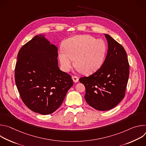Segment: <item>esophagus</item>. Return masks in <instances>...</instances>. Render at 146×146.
<instances>
[{
	"instance_id": "obj_1",
	"label": "esophagus",
	"mask_w": 146,
	"mask_h": 146,
	"mask_svg": "<svg viewBox=\"0 0 146 146\" xmlns=\"http://www.w3.org/2000/svg\"><path fill=\"white\" fill-rule=\"evenodd\" d=\"M72 79L74 82H77L78 81V78L77 76H72Z\"/></svg>"
}]
</instances>
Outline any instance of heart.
<instances>
[{
  "instance_id": "obj_1",
  "label": "heart",
  "mask_w": 146,
  "mask_h": 146,
  "mask_svg": "<svg viewBox=\"0 0 146 146\" xmlns=\"http://www.w3.org/2000/svg\"><path fill=\"white\" fill-rule=\"evenodd\" d=\"M64 49L58 52L60 66L69 72L74 64L77 70L84 74H91L103 64L108 51L107 44L102 39L90 35H76L66 40Z\"/></svg>"
}]
</instances>
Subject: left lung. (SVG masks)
<instances>
[{
  "label": "left lung",
  "instance_id": "left-lung-1",
  "mask_svg": "<svg viewBox=\"0 0 146 146\" xmlns=\"http://www.w3.org/2000/svg\"><path fill=\"white\" fill-rule=\"evenodd\" d=\"M106 59L100 68L79 81L86 87L85 99L96 110L106 111L115 108L124 97L129 74V65L123 47L108 34Z\"/></svg>",
  "mask_w": 146,
  "mask_h": 146
}]
</instances>
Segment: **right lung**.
Returning a JSON list of instances; mask_svg holds the SVG:
<instances>
[{"label":"right lung","instance_id":"obj_1","mask_svg":"<svg viewBox=\"0 0 146 146\" xmlns=\"http://www.w3.org/2000/svg\"><path fill=\"white\" fill-rule=\"evenodd\" d=\"M58 48L41 34L18 52L15 84L25 105L32 111L47 115L56 110L73 85L71 76L58 66Z\"/></svg>","mask_w":146,"mask_h":146}]
</instances>
